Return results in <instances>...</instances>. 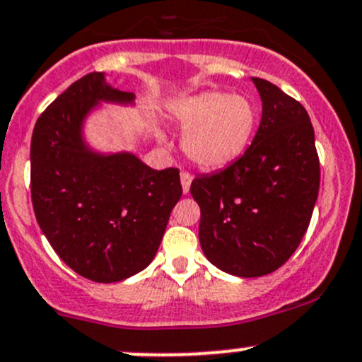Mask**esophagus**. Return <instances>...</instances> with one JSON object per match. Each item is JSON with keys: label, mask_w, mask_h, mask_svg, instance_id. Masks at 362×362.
<instances>
[{"label": "esophagus", "mask_w": 362, "mask_h": 362, "mask_svg": "<svg viewBox=\"0 0 362 362\" xmlns=\"http://www.w3.org/2000/svg\"><path fill=\"white\" fill-rule=\"evenodd\" d=\"M180 182H182V191L184 194L189 192V189H191V184H192V175L191 173H182L180 175Z\"/></svg>", "instance_id": "1"}]
</instances>
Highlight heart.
<instances>
[{"instance_id": "b5f03b06", "label": "heart", "mask_w": 362, "mask_h": 362, "mask_svg": "<svg viewBox=\"0 0 362 362\" xmlns=\"http://www.w3.org/2000/svg\"><path fill=\"white\" fill-rule=\"evenodd\" d=\"M171 117L184 133L185 156L204 170H218L243 154L255 130L257 114L245 97L204 91L177 100Z\"/></svg>"}]
</instances>
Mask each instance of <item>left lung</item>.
Wrapping results in <instances>:
<instances>
[{"instance_id":"8db88e82","label":"left lung","mask_w":362,"mask_h":362,"mask_svg":"<svg viewBox=\"0 0 362 362\" xmlns=\"http://www.w3.org/2000/svg\"><path fill=\"white\" fill-rule=\"evenodd\" d=\"M262 119L245 154L227 168L194 178L199 243L208 260L238 277H260L295 253L319 192L314 128L303 105L251 78Z\"/></svg>"}]
</instances>
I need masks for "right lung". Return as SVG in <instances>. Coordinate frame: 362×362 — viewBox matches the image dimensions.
<instances>
[{"mask_svg": "<svg viewBox=\"0 0 362 362\" xmlns=\"http://www.w3.org/2000/svg\"><path fill=\"white\" fill-rule=\"evenodd\" d=\"M102 104L133 107L135 93L91 72L41 114L30 140V196L64 264L95 283H117L154 260L182 185L177 168L152 170L133 152L90 146L85 124Z\"/></svg>", "mask_w": 362, "mask_h": 362, "instance_id": "right-lung-1", "label": "right lung"}]
</instances>
